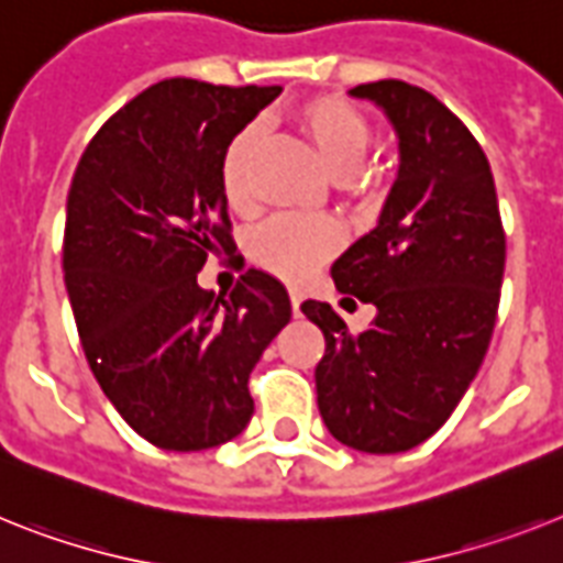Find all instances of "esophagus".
<instances>
[{
    "label": "esophagus",
    "instance_id": "34e87169",
    "mask_svg": "<svg viewBox=\"0 0 563 563\" xmlns=\"http://www.w3.org/2000/svg\"><path fill=\"white\" fill-rule=\"evenodd\" d=\"M289 300H291V311H295V318L300 314V303H303V295L297 289H289Z\"/></svg>",
    "mask_w": 563,
    "mask_h": 563
}]
</instances>
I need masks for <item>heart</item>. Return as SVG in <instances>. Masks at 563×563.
<instances>
[{"label": "heart", "instance_id": "1", "mask_svg": "<svg viewBox=\"0 0 563 563\" xmlns=\"http://www.w3.org/2000/svg\"><path fill=\"white\" fill-rule=\"evenodd\" d=\"M291 122L306 140L325 172L340 179L352 197L372 200L380 186L375 168H366L363 157L369 154L372 125L352 102L340 97H309L291 108ZM260 134L245 125L231 136L220 157V188L238 214L257 209L249 186V165L257 151ZM340 249V229L332 220L320 217H277L249 240V257L263 272L280 280H303Z\"/></svg>", "mask_w": 563, "mask_h": 563}]
</instances>
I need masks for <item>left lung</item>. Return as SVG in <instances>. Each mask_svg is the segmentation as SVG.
Listing matches in <instances>:
<instances>
[{"label":"left lung","instance_id":"1","mask_svg":"<svg viewBox=\"0 0 563 563\" xmlns=\"http://www.w3.org/2000/svg\"><path fill=\"white\" fill-rule=\"evenodd\" d=\"M400 140V172L375 231L332 266L334 286L377 309L363 332L306 300L325 338L314 369L329 432L372 455L406 452L450 420L498 318L507 234L484 148L441 99L400 79L357 85ZM352 300V297H346Z\"/></svg>","mask_w":563,"mask_h":563}]
</instances>
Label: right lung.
Returning <instances> with one entry per match:
<instances>
[{"label": "right lung", "instance_id": "right-lung-1", "mask_svg": "<svg viewBox=\"0 0 563 563\" xmlns=\"http://www.w3.org/2000/svg\"><path fill=\"white\" fill-rule=\"evenodd\" d=\"M277 93L163 79L106 120L70 179L63 272L85 361L159 450L238 438L254 412V363L291 320L286 289L260 268L229 297L197 283L209 257L243 268L220 157Z\"/></svg>", "mask_w": 563, "mask_h": 563}]
</instances>
